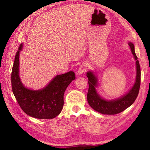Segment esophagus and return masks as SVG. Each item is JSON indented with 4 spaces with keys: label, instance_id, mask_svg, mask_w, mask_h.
<instances>
[{
    "label": "esophagus",
    "instance_id": "obj_1",
    "mask_svg": "<svg viewBox=\"0 0 150 150\" xmlns=\"http://www.w3.org/2000/svg\"><path fill=\"white\" fill-rule=\"evenodd\" d=\"M86 69H87L86 66L84 65V64L81 65L80 67H79V70H78L79 74H80V75L83 74V73H84L86 71Z\"/></svg>",
    "mask_w": 150,
    "mask_h": 150
}]
</instances>
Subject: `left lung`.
I'll use <instances>...</instances> for the list:
<instances>
[{"instance_id":"1","label":"left lung","mask_w":150,"mask_h":150,"mask_svg":"<svg viewBox=\"0 0 150 150\" xmlns=\"http://www.w3.org/2000/svg\"><path fill=\"white\" fill-rule=\"evenodd\" d=\"M134 58L136 60L137 77L135 83L132 90L122 97L113 100H106L102 98L97 93L95 87L97 86V80L94 74L91 71L87 73L89 88L87 94V99L90 106L95 111L100 113L106 115H115L122 112L134 103L138 96L140 86H141V67L135 53L134 45L128 43Z\"/></svg>"}]
</instances>
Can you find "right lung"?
<instances>
[{"instance_id":"obj_1","label":"right lung","mask_w":150,"mask_h":150,"mask_svg":"<svg viewBox=\"0 0 150 150\" xmlns=\"http://www.w3.org/2000/svg\"><path fill=\"white\" fill-rule=\"evenodd\" d=\"M15 57L11 72V87L16 100L25 113L39 119H52L59 115L64 105V94L68 85L75 79V73L69 71L57 75L46 87L33 91L25 88L18 76L19 53Z\"/></svg>"}]
</instances>
